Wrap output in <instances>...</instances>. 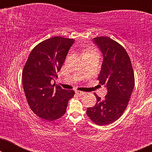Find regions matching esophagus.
<instances>
[{"instance_id":"esophagus-1","label":"esophagus","mask_w":152,"mask_h":152,"mask_svg":"<svg viewBox=\"0 0 152 152\" xmlns=\"http://www.w3.org/2000/svg\"><path fill=\"white\" fill-rule=\"evenodd\" d=\"M75 93H76V94H77L78 95H84L85 94V93L84 92H83V91H75Z\"/></svg>"}]
</instances>
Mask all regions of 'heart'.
I'll return each instance as SVG.
<instances>
[{"instance_id":"heart-1","label":"heart","mask_w":152,"mask_h":152,"mask_svg":"<svg viewBox=\"0 0 152 152\" xmlns=\"http://www.w3.org/2000/svg\"><path fill=\"white\" fill-rule=\"evenodd\" d=\"M85 56H93V57H99V53L97 49L95 48H91L90 50H88L84 53Z\"/></svg>"}]
</instances>
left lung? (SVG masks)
I'll return each mask as SVG.
<instances>
[{
	"instance_id": "left-lung-1",
	"label": "left lung",
	"mask_w": 152,
	"mask_h": 152,
	"mask_svg": "<svg viewBox=\"0 0 152 152\" xmlns=\"http://www.w3.org/2000/svg\"><path fill=\"white\" fill-rule=\"evenodd\" d=\"M103 53L104 61L97 80L107 88L104 99L95 94L97 102L87 108L86 115L97 125L115 122L127 107L134 87L135 79L132 61L124 48L107 37L94 38Z\"/></svg>"
}]
</instances>
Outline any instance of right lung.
<instances>
[{
	"instance_id": "add662e5",
	"label": "right lung",
	"mask_w": 152,
	"mask_h": 152,
	"mask_svg": "<svg viewBox=\"0 0 152 152\" xmlns=\"http://www.w3.org/2000/svg\"><path fill=\"white\" fill-rule=\"evenodd\" d=\"M73 39L54 37L37 44L29 55L22 72L23 86L30 109L43 120L53 121L62 117L72 90L51 84L57 78Z\"/></svg>"
}]
</instances>
